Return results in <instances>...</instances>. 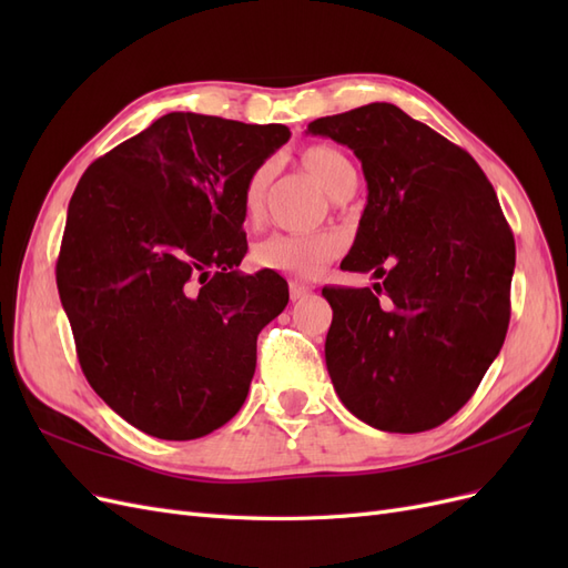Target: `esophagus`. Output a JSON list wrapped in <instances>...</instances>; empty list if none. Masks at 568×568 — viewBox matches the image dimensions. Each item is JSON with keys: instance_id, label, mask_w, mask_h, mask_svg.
<instances>
[{"instance_id": "esophagus-1", "label": "esophagus", "mask_w": 568, "mask_h": 568, "mask_svg": "<svg viewBox=\"0 0 568 568\" xmlns=\"http://www.w3.org/2000/svg\"><path fill=\"white\" fill-rule=\"evenodd\" d=\"M288 294H291V301H303V298H307V296L313 294V288L301 284V282H291L288 284Z\"/></svg>"}]
</instances>
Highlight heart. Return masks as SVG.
I'll use <instances>...</instances> for the list:
<instances>
[{"mask_svg":"<svg viewBox=\"0 0 568 568\" xmlns=\"http://www.w3.org/2000/svg\"><path fill=\"white\" fill-rule=\"evenodd\" d=\"M301 165L311 173L329 196H336L343 184L357 180L353 161L336 146L313 144L301 151ZM272 182V163L253 168L239 192V203L246 220H261ZM341 251V239L326 232L317 234H272L253 248V263L291 277H315Z\"/></svg>","mask_w":568,"mask_h":568,"instance_id":"obj_1","label":"heart"}]
</instances>
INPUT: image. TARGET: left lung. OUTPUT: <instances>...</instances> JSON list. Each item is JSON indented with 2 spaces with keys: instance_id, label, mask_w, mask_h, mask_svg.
Masks as SVG:
<instances>
[{
  "instance_id": "8db88e82",
  "label": "left lung",
  "mask_w": 568,
  "mask_h": 568,
  "mask_svg": "<svg viewBox=\"0 0 568 568\" xmlns=\"http://www.w3.org/2000/svg\"><path fill=\"white\" fill-rule=\"evenodd\" d=\"M307 132L363 163L367 205L341 267L384 280L322 288L332 384L379 432H428L467 405L507 336L517 248L500 201L467 151L393 104Z\"/></svg>"
}]
</instances>
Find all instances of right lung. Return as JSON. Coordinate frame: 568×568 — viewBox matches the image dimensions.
Returning <instances> with one entry per match:
<instances>
[{"label": "right lung", "mask_w": 568, "mask_h": 568, "mask_svg": "<svg viewBox=\"0 0 568 568\" xmlns=\"http://www.w3.org/2000/svg\"><path fill=\"white\" fill-rule=\"evenodd\" d=\"M288 136L168 113L97 159L68 203L57 284L80 367L153 438L209 436L246 400L257 334L288 286L272 270L239 274V192Z\"/></svg>", "instance_id": "right-lung-1"}]
</instances>
